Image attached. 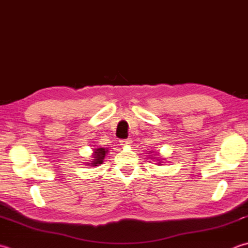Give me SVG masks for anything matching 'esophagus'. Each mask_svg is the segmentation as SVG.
<instances>
[{"label": "esophagus", "mask_w": 248, "mask_h": 248, "mask_svg": "<svg viewBox=\"0 0 248 248\" xmlns=\"http://www.w3.org/2000/svg\"><path fill=\"white\" fill-rule=\"evenodd\" d=\"M120 145H129L131 143V140L130 139H125V140H120Z\"/></svg>", "instance_id": "1"}]
</instances>
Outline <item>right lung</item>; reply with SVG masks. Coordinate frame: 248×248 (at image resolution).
Wrapping results in <instances>:
<instances>
[{
    "label": "right lung",
    "mask_w": 248,
    "mask_h": 248,
    "mask_svg": "<svg viewBox=\"0 0 248 248\" xmlns=\"http://www.w3.org/2000/svg\"><path fill=\"white\" fill-rule=\"evenodd\" d=\"M94 155H93V161H92L91 166L96 167V166H100L103 162V159L105 157V154L108 152L106 148H98V149H94Z\"/></svg>",
    "instance_id": "obj_1"
}]
</instances>
